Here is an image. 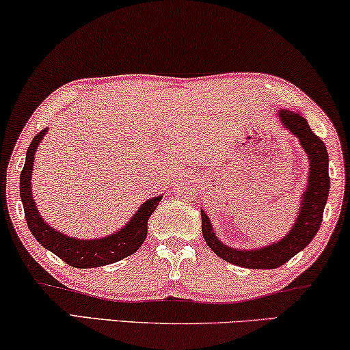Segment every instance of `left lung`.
Wrapping results in <instances>:
<instances>
[{
  "instance_id": "left-lung-1",
  "label": "left lung",
  "mask_w": 350,
  "mask_h": 350,
  "mask_svg": "<svg viewBox=\"0 0 350 350\" xmlns=\"http://www.w3.org/2000/svg\"><path fill=\"white\" fill-rule=\"evenodd\" d=\"M277 118H279L282 127L298 138L309 161L308 183L301 196L298 215H296L293 226L286 232V236L269 245L258 248H232L219 241L207 213L200 208L204 239L215 255L231 265L248 267V269H275V267L285 265L296 253L304 250L322 224L323 208L327 205L329 193L328 151L325 143L315 135L299 111L280 108L277 111Z\"/></svg>"
}]
</instances>
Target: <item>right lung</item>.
I'll use <instances>...</instances> for the list:
<instances>
[{"instance_id":"right-lung-1","label":"right lung","mask_w":350,"mask_h":350,"mask_svg":"<svg viewBox=\"0 0 350 350\" xmlns=\"http://www.w3.org/2000/svg\"><path fill=\"white\" fill-rule=\"evenodd\" d=\"M47 131H49V127L41 131L31 140L27 150L25 165H23L21 174V199L30 232L42 247L59 256L66 265L78 267V269L113 265V262L135 253L145 242L148 234V219L159 205L162 196L145 200L138 207L135 215L129 219L127 224H124L121 229L109 234V236L100 239L70 237L44 221L36 207V202L33 200L31 176L36 150Z\"/></svg>"}]
</instances>
